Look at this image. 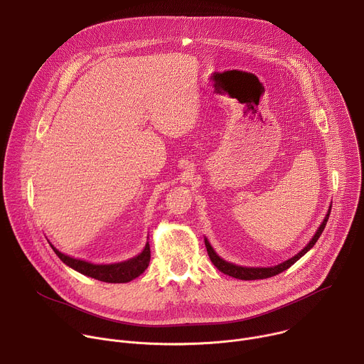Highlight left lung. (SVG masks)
Masks as SVG:
<instances>
[{
  "label": "left lung",
  "instance_id": "8db88e82",
  "mask_svg": "<svg viewBox=\"0 0 364 364\" xmlns=\"http://www.w3.org/2000/svg\"><path fill=\"white\" fill-rule=\"evenodd\" d=\"M330 212H331V205L330 209L323 220V223L320 225L318 230L316 232V235L313 236V239L309 240V243L299 252L296 253L295 256H292L291 259H288V261L277 265V267H269V268H246V267H239V265H235V264H230L228 261H225V259H222L216 252L215 249L212 247V245L209 243V240L204 239V245H205V249H207V253H209V257L210 261L213 262V265L223 274L229 275V277H233V278H237V279H242V281H253V279H265V278H271V277H275L284 271H287L291 265H294L299 257H302L311 247H313L316 245V242L318 240V237L321 236L326 225H327V220L330 218Z\"/></svg>",
  "mask_w": 364,
  "mask_h": 364
}]
</instances>
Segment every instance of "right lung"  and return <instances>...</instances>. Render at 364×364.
<instances>
[{"label":"right lung","mask_w":364,"mask_h":364,"mask_svg":"<svg viewBox=\"0 0 364 364\" xmlns=\"http://www.w3.org/2000/svg\"><path fill=\"white\" fill-rule=\"evenodd\" d=\"M55 253L60 257V261L70 267L72 269L80 272L82 275L95 278L102 282H108V284H125L136 277H139L149 264L151 259V250H149V243L146 242L144 250L134 256L132 259H128L125 262H118V264H111V265H95L86 261H80V259L70 257L62 252H59L53 245Z\"/></svg>","instance_id":"add662e5"}]
</instances>
